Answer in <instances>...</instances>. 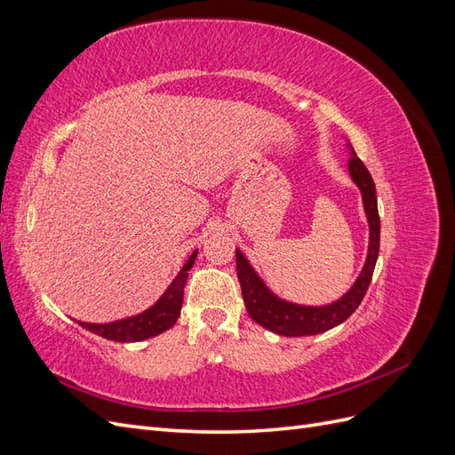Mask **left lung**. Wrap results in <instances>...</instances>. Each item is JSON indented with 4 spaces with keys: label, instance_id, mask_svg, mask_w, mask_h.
I'll use <instances>...</instances> for the list:
<instances>
[{
    "label": "left lung",
    "instance_id": "obj_1",
    "mask_svg": "<svg viewBox=\"0 0 455 455\" xmlns=\"http://www.w3.org/2000/svg\"><path fill=\"white\" fill-rule=\"evenodd\" d=\"M349 172L353 182L361 188L363 203L366 218L370 224V246H368V258L363 273L359 279L351 286V291L339 298L338 301L323 307H306L288 304L284 299H279L273 296L266 284L259 281L254 269L251 267L246 258L235 251V261H237V277L241 283V292L246 311H249L251 319L264 326L271 332L279 336H315L326 332V330L341 324L347 321L355 313V309L361 306V301L368 291L371 275H374L376 259L379 252V214H378V199H376V186L364 163L355 156L349 159Z\"/></svg>",
    "mask_w": 455,
    "mask_h": 455
}]
</instances>
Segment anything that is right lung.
Listing matches in <instances>:
<instances>
[{"label":"right lung","mask_w":455,"mask_h":455,"mask_svg":"<svg viewBox=\"0 0 455 455\" xmlns=\"http://www.w3.org/2000/svg\"><path fill=\"white\" fill-rule=\"evenodd\" d=\"M197 256V251L189 256V259L180 269V273L176 275V279L171 283L154 307H149L148 311L131 316V319H123L116 323H108V324H91V323H79L84 328L91 330V332L99 334L106 339H114V341H140L154 338L164 330H169L174 326L178 315H180L182 309V301H184V284L188 279V271L194 266Z\"/></svg>","instance_id":"obj_1"}]
</instances>
